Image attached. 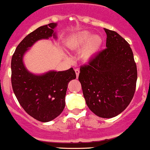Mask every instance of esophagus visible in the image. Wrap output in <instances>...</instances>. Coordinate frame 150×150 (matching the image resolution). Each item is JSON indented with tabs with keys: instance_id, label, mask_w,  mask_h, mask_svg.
I'll list each match as a JSON object with an SVG mask.
<instances>
[{
	"instance_id": "obj_1",
	"label": "esophagus",
	"mask_w": 150,
	"mask_h": 150,
	"mask_svg": "<svg viewBox=\"0 0 150 150\" xmlns=\"http://www.w3.org/2000/svg\"><path fill=\"white\" fill-rule=\"evenodd\" d=\"M79 72H80L79 69H75V73H76V78H78L79 74Z\"/></svg>"
}]
</instances>
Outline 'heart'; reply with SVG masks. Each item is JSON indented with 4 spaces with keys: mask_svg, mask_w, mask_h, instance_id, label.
Returning <instances> with one entry per match:
<instances>
[{
    "mask_svg": "<svg viewBox=\"0 0 150 150\" xmlns=\"http://www.w3.org/2000/svg\"><path fill=\"white\" fill-rule=\"evenodd\" d=\"M103 40L98 35H93L88 30H82L72 35L68 41V47L74 50L81 51V57L84 61H90L98 53Z\"/></svg>",
    "mask_w": 150,
    "mask_h": 150,
    "instance_id": "obj_1",
    "label": "heart"
}]
</instances>
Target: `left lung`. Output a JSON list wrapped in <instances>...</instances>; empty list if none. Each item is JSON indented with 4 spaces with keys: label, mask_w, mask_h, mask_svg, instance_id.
<instances>
[{
    "label": "left lung",
    "mask_w": 150,
    "mask_h": 150,
    "mask_svg": "<svg viewBox=\"0 0 150 150\" xmlns=\"http://www.w3.org/2000/svg\"><path fill=\"white\" fill-rule=\"evenodd\" d=\"M104 30L106 48L80 68L79 80L89 109L100 117L112 118L131 101L137 69L130 44L115 31Z\"/></svg>",
    "instance_id": "1"
}]
</instances>
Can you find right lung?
<instances>
[{
	"label": "right lung",
	"instance_id": "obj_1",
	"mask_svg": "<svg viewBox=\"0 0 150 150\" xmlns=\"http://www.w3.org/2000/svg\"><path fill=\"white\" fill-rule=\"evenodd\" d=\"M54 23L41 26L25 37L11 58V84L22 107L30 116L40 122L55 119L63 111L69 81L76 79L73 68L63 71H49L41 74L30 72L23 57L29 49L41 39L57 38Z\"/></svg>",
	"mask_w": 150,
	"mask_h": 150
}]
</instances>
